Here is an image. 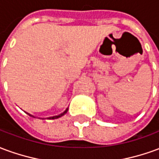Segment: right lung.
Instances as JSON below:
<instances>
[{
  "instance_id": "obj_1",
  "label": "right lung",
  "mask_w": 159,
  "mask_h": 159,
  "mask_svg": "<svg viewBox=\"0 0 159 159\" xmlns=\"http://www.w3.org/2000/svg\"><path fill=\"white\" fill-rule=\"evenodd\" d=\"M67 111H68V109H66V110L65 111H64L63 113L59 114V115H58V116H53V117H48V119H57V118H59V117H62V116H64V115H65V114H66V112H67ZM27 114H28L29 116H30V117H34V116H32V115H30V114H29V113H27Z\"/></svg>"
}]
</instances>
